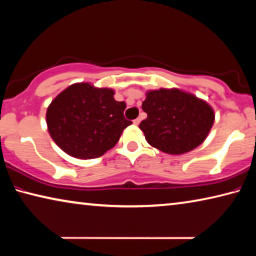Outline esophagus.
<instances>
[{
	"label": "esophagus",
	"mask_w": 256,
	"mask_h": 256,
	"mask_svg": "<svg viewBox=\"0 0 256 256\" xmlns=\"http://www.w3.org/2000/svg\"><path fill=\"white\" fill-rule=\"evenodd\" d=\"M140 122H141V118H136L134 120H133V123H134L136 125H139Z\"/></svg>",
	"instance_id": "obj_1"
}]
</instances>
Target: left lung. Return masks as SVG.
<instances>
[{"mask_svg": "<svg viewBox=\"0 0 256 256\" xmlns=\"http://www.w3.org/2000/svg\"><path fill=\"white\" fill-rule=\"evenodd\" d=\"M142 109L148 116L139 128L147 142L171 155L198 147L214 123V112L208 102L179 88L148 91Z\"/></svg>", "mask_w": 256, "mask_h": 256, "instance_id": "8db88e82", "label": "left lung"}]
</instances>
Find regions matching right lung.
I'll use <instances>...</instances> for the list:
<instances>
[{"label": "right lung", "instance_id": "right-lung-1", "mask_svg": "<svg viewBox=\"0 0 256 256\" xmlns=\"http://www.w3.org/2000/svg\"><path fill=\"white\" fill-rule=\"evenodd\" d=\"M112 88L88 83L68 86L46 110L48 133L64 152L80 160L102 156L132 124L124 117V101L114 99Z\"/></svg>", "mask_w": 256, "mask_h": 256}]
</instances>
